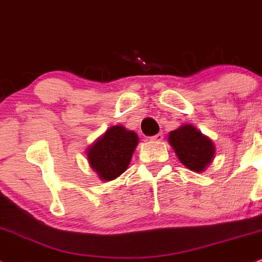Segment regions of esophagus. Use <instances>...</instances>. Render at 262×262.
Instances as JSON below:
<instances>
[{
	"label": "esophagus",
	"mask_w": 262,
	"mask_h": 262,
	"mask_svg": "<svg viewBox=\"0 0 262 262\" xmlns=\"http://www.w3.org/2000/svg\"><path fill=\"white\" fill-rule=\"evenodd\" d=\"M163 140V134H157L156 136L150 137V141H155V142H159Z\"/></svg>",
	"instance_id": "obj_1"
}]
</instances>
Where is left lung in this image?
Here are the masks:
<instances>
[{
	"label": "left lung",
	"mask_w": 262,
	"mask_h": 262,
	"mask_svg": "<svg viewBox=\"0 0 262 262\" xmlns=\"http://www.w3.org/2000/svg\"><path fill=\"white\" fill-rule=\"evenodd\" d=\"M168 142L179 161L195 173H202L216 155V147L211 138L190 124L169 132Z\"/></svg>",
	"instance_id": "1"
}]
</instances>
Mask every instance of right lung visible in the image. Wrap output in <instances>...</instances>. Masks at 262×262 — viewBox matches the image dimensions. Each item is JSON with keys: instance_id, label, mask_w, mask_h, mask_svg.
I'll use <instances>...</instances> for the list:
<instances>
[{"instance_id": "right-lung-1", "label": "right lung", "mask_w": 262, "mask_h": 262, "mask_svg": "<svg viewBox=\"0 0 262 262\" xmlns=\"http://www.w3.org/2000/svg\"><path fill=\"white\" fill-rule=\"evenodd\" d=\"M137 144L134 131L121 125L112 126L87 148L89 165L103 181L116 179L128 168Z\"/></svg>"}]
</instances>
